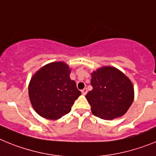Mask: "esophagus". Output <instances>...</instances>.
I'll use <instances>...</instances> for the list:
<instances>
[{"label": "esophagus", "mask_w": 156, "mask_h": 156, "mask_svg": "<svg viewBox=\"0 0 156 156\" xmlns=\"http://www.w3.org/2000/svg\"><path fill=\"white\" fill-rule=\"evenodd\" d=\"M82 93L83 95H86V93H87V89H86V88H84V89L82 90Z\"/></svg>", "instance_id": "esophagus-1"}]
</instances>
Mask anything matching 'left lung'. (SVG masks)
<instances>
[{"label":"left lung","instance_id":"left-lung-1","mask_svg":"<svg viewBox=\"0 0 156 156\" xmlns=\"http://www.w3.org/2000/svg\"><path fill=\"white\" fill-rule=\"evenodd\" d=\"M93 89L86 97L92 113L105 120L122 116L131 106L134 98L132 82L119 69L104 67L91 74Z\"/></svg>","mask_w":156,"mask_h":156}]
</instances>
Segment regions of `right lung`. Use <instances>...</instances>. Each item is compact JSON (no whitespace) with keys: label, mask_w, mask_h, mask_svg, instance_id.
Wrapping results in <instances>:
<instances>
[{"label":"right lung","mask_w":156,"mask_h":156,"mask_svg":"<svg viewBox=\"0 0 156 156\" xmlns=\"http://www.w3.org/2000/svg\"><path fill=\"white\" fill-rule=\"evenodd\" d=\"M70 69L63 62L44 65L31 78L29 97L35 112L47 119L56 120L70 112L81 92L70 78Z\"/></svg>","instance_id":"right-lung-1"}]
</instances>
